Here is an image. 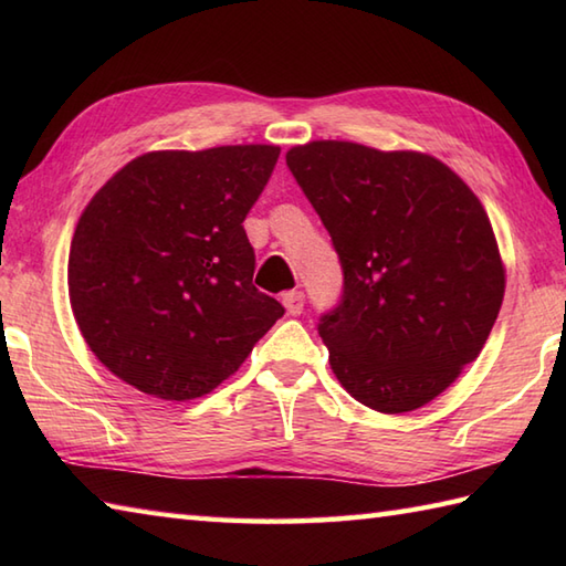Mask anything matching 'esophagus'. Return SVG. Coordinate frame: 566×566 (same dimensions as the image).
<instances>
[{
  "mask_svg": "<svg viewBox=\"0 0 566 566\" xmlns=\"http://www.w3.org/2000/svg\"><path fill=\"white\" fill-rule=\"evenodd\" d=\"M304 292H286L284 296H282V304H284V308H286V314L290 316H298L304 311Z\"/></svg>",
  "mask_w": 566,
  "mask_h": 566,
  "instance_id": "34e87169",
  "label": "esophagus"
}]
</instances>
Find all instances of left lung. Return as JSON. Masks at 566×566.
Returning a JSON list of instances; mask_svg holds the SVG:
<instances>
[{"label":"left lung","mask_w":566,"mask_h":566,"mask_svg":"<svg viewBox=\"0 0 566 566\" xmlns=\"http://www.w3.org/2000/svg\"><path fill=\"white\" fill-rule=\"evenodd\" d=\"M286 165L343 264L318 323L333 375L379 413L430 403L482 353L506 292L482 201L428 153L311 140Z\"/></svg>","instance_id":"obj_1"}]
</instances>
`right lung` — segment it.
Listing matches in <instances>:
<instances>
[{"label":"right lung","mask_w":566,"mask_h":566,"mask_svg":"<svg viewBox=\"0 0 566 566\" xmlns=\"http://www.w3.org/2000/svg\"><path fill=\"white\" fill-rule=\"evenodd\" d=\"M276 146L153 150L84 207L70 306L99 363L138 391L189 401L238 371L284 308L252 284L243 221Z\"/></svg>","instance_id":"right-lung-1"}]
</instances>
